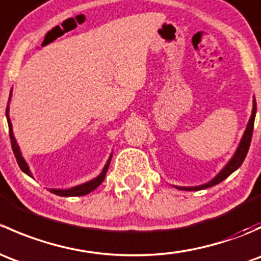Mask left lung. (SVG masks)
Here are the masks:
<instances>
[{
	"label": "left lung",
	"instance_id": "left-lung-1",
	"mask_svg": "<svg viewBox=\"0 0 261 261\" xmlns=\"http://www.w3.org/2000/svg\"><path fill=\"white\" fill-rule=\"evenodd\" d=\"M255 115H256V102L254 99V107H252V114L251 117H250L249 123L246 126V130H245V134L240 141V145H239L238 150H236L235 155L232 156V159L227 163L225 168L216 175L215 178L208 183L203 184V186H197V187H177L178 189H181V191H201V189L210 188V187L216 186V184L221 183L223 179L228 177L230 174H232L245 160V156L247 154V150H249L250 143H251V136H252V130H254V121H255Z\"/></svg>",
	"mask_w": 261,
	"mask_h": 261
}]
</instances>
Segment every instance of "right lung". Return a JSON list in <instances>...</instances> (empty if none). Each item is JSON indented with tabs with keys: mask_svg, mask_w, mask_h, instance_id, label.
Returning a JSON list of instances; mask_svg holds the SVG:
<instances>
[{
	"mask_svg": "<svg viewBox=\"0 0 261 261\" xmlns=\"http://www.w3.org/2000/svg\"><path fill=\"white\" fill-rule=\"evenodd\" d=\"M10 97H11V93H10ZM6 116H7V122H9V133H10V140H11V145H12V151H14L15 158H16L18 167L21 168V170H22L23 173H26L28 175L33 177V174H31V172H30V169H29L28 164H26V162L23 160L22 155H21L20 149H18V145L16 143V139H15L14 133H12V123H11V121H10V118H9V107H7V110H6ZM111 158H112V155L110 156V159L107 160L106 165H105V168H103V170H102L101 174H99L97 178H94V179L87 181V183H84V184H81V186L73 187V188H69V189H50V192H51V193H54V194H57V196H60V197L86 196V194L91 193L92 191H94V189H96L97 187H98L99 184H101L102 181L105 180L106 173H107V170H109L110 163H111Z\"/></svg>",
	"mask_w": 261,
	"mask_h": 261,
	"instance_id": "right-lung-1",
	"label": "right lung"
}]
</instances>
